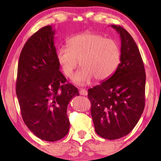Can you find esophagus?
<instances>
[{
  "label": "esophagus",
  "instance_id": "1",
  "mask_svg": "<svg viewBox=\"0 0 161 161\" xmlns=\"http://www.w3.org/2000/svg\"><path fill=\"white\" fill-rule=\"evenodd\" d=\"M80 95H83V96H86V95L88 94V92L84 89H81L80 91Z\"/></svg>",
  "mask_w": 161,
  "mask_h": 161
}]
</instances>
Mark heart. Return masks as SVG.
Returning a JSON list of instances; mask_svg holds the SVG:
<instances>
[{
  "instance_id": "1",
  "label": "heart",
  "mask_w": 161,
  "mask_h": 161,
  "mask_svg": "<svg viewBox=\"0 0 161 161\" xmlns=\"http://www.w3.org/2000/svg\"><path fill=\"white\" fill-rule=\"evenodd\" d=\"M67 47H61L56 50V60L67 77H72L80 60L82 67L72 80L77 85H86L94 78L97 81L108 80L121 62V51L118 42L94 32H85L73 36L67 40Z\"/></svg>"
}]
</instances>
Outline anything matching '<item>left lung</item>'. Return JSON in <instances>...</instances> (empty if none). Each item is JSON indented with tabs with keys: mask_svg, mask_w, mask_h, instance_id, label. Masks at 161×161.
Masks as SVG:
<instances>
[{
	"mask_svg": "<svg viewBox=\"0 0 161 161\" xmlns=\"http://www.w3.org/2000/svg\"><path fill=\"white\" fill-rule=\"evenodd\" d=\"M121 38V58L115 73L88 90L95 131L115 140L126 136L137 124L145 107L146 72L139 50L129 32L111 25Z\"/></svg>",
	"mask_w": 161,
	"mask_h": 161,
	"instance_id": "8db88e82",
	"label": "left lung"
}]
</instances>
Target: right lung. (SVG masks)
Here are the masks:
<instances>
[{"instance_id": "obj_1", "label": "right lung", "mask_w": 161, "mask_h": 161, "mask_svg": "<svg viewBox=\"0 0 161 161\" xmlns=\"http://www.w3.org/2000/svg\"><path fill=\"white\" fill-rule=\"evenodd\" d=\"M51 25L40 29L22 50L18 66L16 94L21 115L31 131L40 139L56 141L67 134V106L79 96L77 87L66 84L55 58Z\"/></svg>"}]
</instances>
